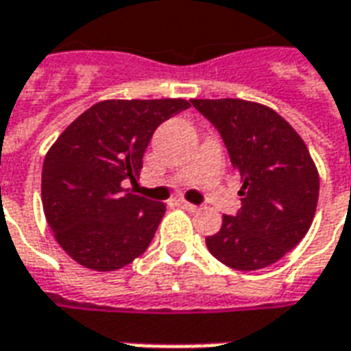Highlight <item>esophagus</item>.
Here are the masks:
<instances>
[{"mask_svg":"<svg viewBox=\"0 0 351 351\" xmlns=\"http://www.w3.org/2000/svg\"><path fill=\"white\" fill-rule=\"evenodd\" d=\"M176 204H178L180 208H183V210H187V212H197V210H199V206L191 204V202H187V200H176Z\"/></svg>","mask_w":351,"mask_h":351,"instance_id":"1","label":"esophagus"}]
</instances>
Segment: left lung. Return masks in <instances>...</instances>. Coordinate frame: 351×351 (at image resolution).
Listing matches in <instances>:
<instances>
[{"label":"left lung","mask_w":351,"mask_h":351,"mask_svg":"<svg viewBox=\"0 0 351 351\" xmlns=\"http://www.w3.org/2000/svg\"><path fill=\"white\" fill-rule=\"evenodd\" d=\"M216 125L239 171L243 206L206 237L210 254L231 269L279 262L309 231L319 173L300 135L273 108L245 99H191Z\"/></svg>","instance_id":"8db88e82"}]
</instances>
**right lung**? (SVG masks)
Returning <instances> with one entry per match:
<instances>
[{
    "mask_svg": "<svg viewBox=\"0 0 351 351\" xmlns=\"http://www.w3.org/2000/svg\"><path fill=\"white\" fill-rule=\"evenodd\" d=\"M185 99H106L57 137L42 170L43 214L60 248L93 271H114L151 245L164 202L124 189L143 168L154 130Z\"/></svg>",
    "mask_w": 351,
    "mask_h": 351,
    "instance_id": "add662e5",
    "label": "right lung"
}]
</instances>
